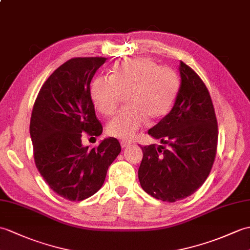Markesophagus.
Returning a JSON list of instances; mask_svg holds the SVG:
<instances>
[{"mask_svg":"<svg viewBox=\"0 0 250 250\" xmlns=\"http://www.w3.org/2000/svg\"><path fill=\"white\" fill-rule=\"evenodd\" d=\"M131 144H132V143H131V142H129V141H120V145H121V147H123V148L129 147Z\"/></svg>","mask_w":250,"mask_h":250,"instance_id":"esophagus-1","label":"esophagus"}]
</instances>
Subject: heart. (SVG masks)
<instances>
[{
    "label": "heart",
    "instance_id": "1",
    "mask_svg": "<svg viewBox=\"0 0 250 250\" xmlns=\"http://www.w3.org/2000/svg\"><path fill=\"white\" fill-rule=\"evenodd\" d=\"M178 88V77L172 69L158 66L149 57H135L116 62L109 70V79L96 78L89 94L103 116H111L123 95L126 96L129 106L114 116L106 131L111 136L131 139L149 117L156 120L169 112Z\"/></svg>",
    "mask_w": 250,
    "mask_h": 250
}]
</instances>
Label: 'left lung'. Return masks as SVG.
<instances>
[{"label":"left lung","mask_w":250,"mask_h":250,"mask_svg":"<svg viewBox=\"0 0 250 250\" xmlns=\"http://www.w3.org/2000/svg\"><path fill=\"white\" fill-rule=\"evenodd\" d=\"M181 85L170 113L148 131L165 146L142 147L138 179L143 189L167 202L194 194L210 175L217 151L215 109L206 84L183 62Z\"/></svg>","instance_id":"left-lung-1"}]
</instances>
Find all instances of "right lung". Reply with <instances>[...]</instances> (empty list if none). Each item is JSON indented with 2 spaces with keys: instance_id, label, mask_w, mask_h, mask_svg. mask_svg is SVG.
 <instances>
[{
  "instance_id": "obj_1",
  "label": "right lung",
  "mask_w": 250,
  "mask_h": 250,
  "mask_svg": "<svg viewBox=\"0 0 250 250\" xmlns=\"http://www.w3.org/2000/svg\"><path fill=\"white\" fill-rule=\"evenodd\" d=\"M105 57H74L63 62L40 88L30 134L35 164L50 188L81 201L101 188L109 165L121 151L118 139L83 146L82 136H99L102 125L90 98V82Z\"/></svg>"
}]
</instances>
